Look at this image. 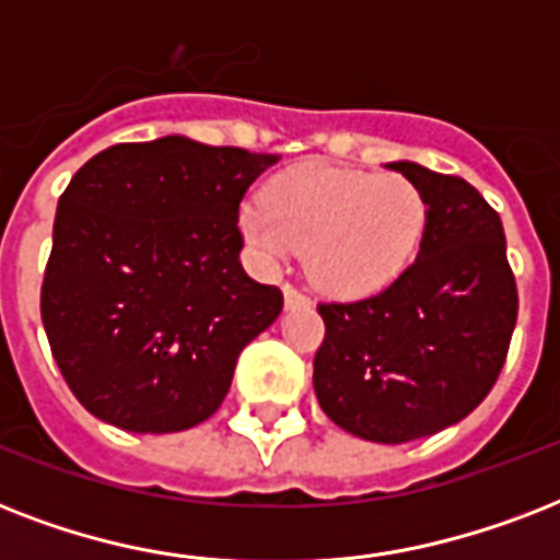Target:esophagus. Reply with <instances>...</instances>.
<instances>
[{"instance_id":"obj_1","label":"esophagus","mask_w":560,"mask_h":560,"mask_svg":"<svg viewBox=\"0 0 560 560\" xmlns=\"http://www.w3.org/2000/svg\"><path fill=\"white\" fill-rule=\"evenodd\" d=\"M307 305H311V299H307L302 290L284 284V307H288V311H296V307H307Z\"/></svg>"}]
</instances>
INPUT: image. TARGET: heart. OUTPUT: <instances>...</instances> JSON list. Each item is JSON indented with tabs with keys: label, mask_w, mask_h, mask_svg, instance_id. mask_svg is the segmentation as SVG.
<instances>
[{
	"label": "heart",
	"mask_w": 560,
	"mask_h": 560,
	"mask_svg": "<svg viewBox=\"0 0 560 560\" xmlns=\"http://www.w3.org/2000/svg\"><path fill=\"white\" fill-rule=\"evenodd\" d=\"M427 223V200L400 174L299 165L264 188V202L237 214L241 235L264 261L305 246L316 288L342 299L381 293L407 270Z\"/></svg>",
	"instance_id": "obj_1"
}]
</instances>
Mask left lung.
<instances>
[{
  "instance_id": "obj_1",
  "label": "left lung",
  "mask_w": 560,
  "mask_h": 560,
  "mask_svg": "<svg viewBox=\"0 0 560 560\" xmlns=\"http://www.w3.org/2000/svg\"><path fill=\"white\" fill-rule=\"evenodd\" d=\"M427 200L418 258L363 302L319 305V407L346 433L404 444L459 424L505 363L517 288L500 214L477 188L418 162L386 165Z\"/></svg>"
}]
</instances>
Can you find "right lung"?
I'll return each mask as SVG.
<instances>
[{
  "instance_id": "right-lung-1",
  "label": "right lung",
  "mask_w": 560,
  "mask_h": 560,
  "mask_svg": "<svg viewBox=\"0 0 560 560\" xmlns=\"http://www.w3.org/2000/svg\"><path fill=\"white\" fill-rule=\"evenodd\" d=\"M276 153L188 136L95 153L57 202L43 325L69 389L130 433H179L223 404L237 354L281 314L241 267L237 206Z\"/></svg>"
}]
</instances>
